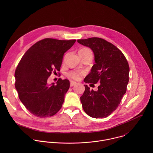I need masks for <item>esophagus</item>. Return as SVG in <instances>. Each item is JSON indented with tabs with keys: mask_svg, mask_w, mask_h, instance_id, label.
Masks as SVG:
<instances>
[{
	"mask_svg": "<svg viewBox=\"0 0 153 153\" xmlns=\"http://www.w3.org/2000/svg\"><path fill=\"white\" fill-rule=\"evenodd\" d=\"M77 83L74 81H70V86H73L74 85H75Z\"/></svg>",
	"mask_w": 153,
	"mask_h": 153,
	"instance_id": "esophagus-1",
	"label": "esophagus"
}]
</instances>
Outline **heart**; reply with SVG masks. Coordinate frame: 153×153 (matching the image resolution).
<instances>
[{
    "label": "heart",
    "mask_w": 153,
    "mask_h": 153,
    "mask_svg": "<svg viewBox=\"0 0 153 153\" xmlns=\"http://www.w3.org/2000/svg\"><path fill=\"white\" fill-rule=\"evenodd\" d=\"M79 51L83 53H91V50L89 48H83L82 49H81ZM83 73L79 71H71L69 73H68L67 74V76L70 78V79H75V80H79L80 79L81 76L83 75Z\"/></svg>",
    "instance_id": "b5f03b06"
}]
</instances>
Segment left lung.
Returning <instances> with one entry per match:
<instances>
[{"instance_id": "obj_1", "label": "left lung", "mask_w": 153, "mask_h": 153, "mask_svg": "<svg viewBox=\"0 0 153 153\" xmlns=\"http://www.w3.org/2000/svg\"><path fill=\"white\" fill-rule=\"evenodd\" d=\"M92 50L95 64L84 79L86 83H99L98 90H85L80 97L85 112L91 117L105 118L116 110L126 91L129 67L122 51L112 43L99 38L77 40Z\"/></svg>"}]
</instances>
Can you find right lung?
I'll list each match as a JSON object with an SVG mask.
<instances>
[{
    "label": "right lung",
    "mask_w": 153,
    "mask_h": 153,
    "mask_svg": "<svg viewBox=\"0 0 153 153\" xmlns=\"http://www.w3.org/2000/svg\"><path fill=\"white\" fill-rule=\"evenodd\" d=\"M75 42L47 38L36 43L22 57L14 74L15 88L32 114L51 117L62 108L70 81L59 79L55 85L47 80L53 71H60L64 54Z\"/></svg>",
    "instance_id": "obj_1"
}]
</instances>
